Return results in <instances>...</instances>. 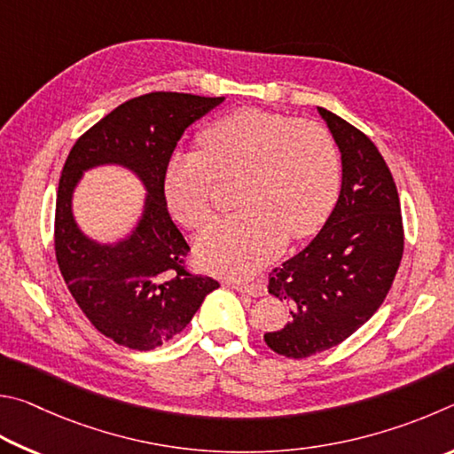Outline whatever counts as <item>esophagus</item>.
<instances>
[{
  "instance_id": "esophagus-1",
  "label": "esophagus",
  "mask_w": 454,
  "mask_h": 454,
  "mask_svg": "<svg viewBox=\"0 0 454 454\" xmlns=\"http://www.w3.org/2000/svg\"><path fill=\"white\" fill-rule=\"evenodd\" d=\"M233 289L239 291V293H245V295H249V297H263L265 291H267L265 285L261 281H257V283H235Z\"/></svg>"
}]
</instances>
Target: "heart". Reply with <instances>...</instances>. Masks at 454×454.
Segmentation results:
<instances>
[{"mask_svg":"<svg viewBox=\"0 0 454 454\" xmlns=\"http://www.w3.org/2000/svg\"><path fill=\"white\" fill-rule=\"evenodd\" d=\"M197 151H175L163 195L175 219L199 227L213 213L217 179L239 177L241 213L211 223L195 241L211 271L249 277L281 251L285 237L315 233L339 195L340 161L325 127L263 109H239L207 125Z\"/></svg>","mask_w":454,"mask_h":454,"instance_id":"b5f03b06","label":"heart"}]
</instances>
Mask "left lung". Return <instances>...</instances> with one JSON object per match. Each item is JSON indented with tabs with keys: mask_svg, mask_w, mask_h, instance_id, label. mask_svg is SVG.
Returning a JSON list of instances; mask_svg holds the SVG:
<instances>
[{
	"mask_svg": "<svg viewBox=\"0 0 454 454\" xmlns=\"http://www.w3.org/2000/svg\"><path fill=\"white\" fill-rule=\"evenodd\" d=\"M335 139L343 179L329 219L295 257L269 273V293L291 305L269 348L305 359L343 343L383 303L403 257V217L393 175L367 135L317 107Z\"/></svg>",
	"mask_w": 454,
	"mask_h": 454,
	"instance_id": "left-lung-1",
	"label": "left lung"
}]
</instances>
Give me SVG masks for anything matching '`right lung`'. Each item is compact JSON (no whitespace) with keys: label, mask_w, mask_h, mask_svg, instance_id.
I'll list each match as a JSON object with an SVG mask.
<instances>
[{"label":"right lung","mask_w":454,"mask_h":454,"mask_svg":"<svg viewBox=\"0 0 454 454\" xmlns=\"http://www.w3.org/2000/svg\"><path fill=\"white\" fill-rule=\"evenodd\" d=\"M225 98L155 91L121 103L71 147L55 203V257L75 303L117 345L151 351L187 327L219 283L183 267L189 245L163 195V171L191 123ZM123 166L146 189L132 231L114 244L85 236L73 213L82 175Z\"/></svg>","instance_id":"1"}]
</instances>
